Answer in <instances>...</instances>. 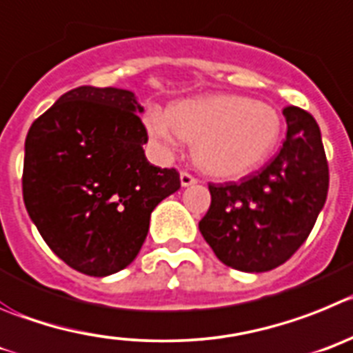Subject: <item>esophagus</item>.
<instances>
[{"label": "esophagus", "mask_w": 353, "mask_h": 353, "mask_svg": "<svg viewBox=\"0 0 353 353\" xmlns=\"http://www.w3.org/2000/svg\"><path fill=\"white\" fill-rule=\"evenodd\" d=\"M195 183H196V179L192 176V174L181 172V184H183V186H192V184H195Z\"/></svg>", "instance_id": "1"}]
</instances>
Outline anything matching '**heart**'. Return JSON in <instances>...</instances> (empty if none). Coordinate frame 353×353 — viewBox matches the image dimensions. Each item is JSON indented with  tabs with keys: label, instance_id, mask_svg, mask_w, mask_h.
I'll return each instance as SVG.
<instances>
[{
	"label": "heart",
	"instance_id": "obj_1",
	"mask_svg": "<svg viewBox=\"0 0 353 353\" xmlns=\"http://www.w3.org/2000/svg\"><path fill=\"white\" fill-rule=\"evenodd\" d=\"M149 137L163 154L181 142H195V158L205 172L237 177L268 161L278 148L283 121L269 103L241 94H211L153 109L145 119Z\"/></svg>",
	"mask_w": 353,
	"mask_h": 353
}]
</instances>
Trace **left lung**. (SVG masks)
<instances>
[{"label":"left lung","mask_w":353,"mask_h":353,"mask_svg":"<svg viewBox=\"0 0 353 353\" xmlns=\"http://www.w3.org/2000/svg\"><path fill=\"white\" fill-rule=\"evenodd\" d=\"M287 139L274 160L239 183L209 184L211 205L200 234L225 265L265 272L307 239L329 190L322 135L311 114L285 107Z\"/></svg>","instance_id":"1"}]
</instances>
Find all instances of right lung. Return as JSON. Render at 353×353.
I'll list each match as a JSON object with an SVG mask.
<instances>
[{"mask_svg": "<svg viewBox=\"0 0 353 353\" xmlns=\"http://www.w3.org/2000/svg\"><path fill=\"white\" fill-rule=\"evenodd\" d=\"M142 112L132 91L81 85L28 132V214L47 246L82 274L103 278L130 265L153 209L181 188L176 169L145 158Z\"/></svg>", "mask_w": 353, "mask_h": 353, "instance_id": "obj_1", "label": "right lung"}]
</instances>
